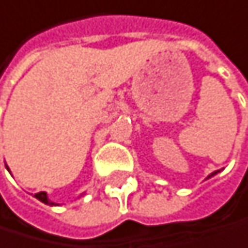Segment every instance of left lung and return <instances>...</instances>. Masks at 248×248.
<instances>
[{
	"label": "left lung",
	"instance_id": "8db88e82",
	"mask_svg": "<svg viewBox=\"0 0 248 248\" xmlns=\"http://www.w3.org/2000/svg\"><path fill=\"white\" fill-rule=\"evenodd\" d=\"M217 172H218V171H214V172H211V174H210V175H208V178H210V177H213V175H216V174H217Z\"/></svg>",
	"mask_w": 248,
	"mask_h": 248
}]
</instances>
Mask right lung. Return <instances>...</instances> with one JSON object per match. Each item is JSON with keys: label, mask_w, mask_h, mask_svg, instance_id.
I'll return each mask as SVG.
<instances>
[{"label": "right lung", "mask_w": 248, "mask_h": 248, "mask_svg": "<svg viewBox=\"0 0 248 248\" xmlns=\"http://www.w3.org/2000/svg\"><path fill=\"white\" fill-rule=\"evenodd\" d=\"M34 196L38 199V201H41V202H44V204H47V205H58V204L49 201V198H47V193H46V192H38V193H35Z\"/></svg>", "instance_id": "obj_1"}]
</instances>
